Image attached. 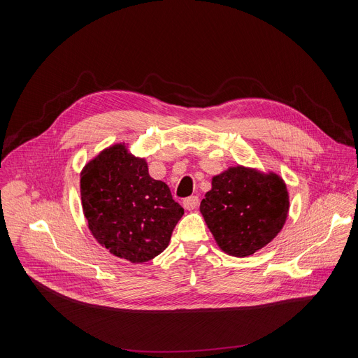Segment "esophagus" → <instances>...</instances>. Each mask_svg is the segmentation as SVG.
<instances>
[{
    "mask_svg": "<svg viewBox=\"0 0 358 358\" xmlns=\"http://www.w3.org/2000/svg\"><path fill=\"white\" fill-rule=\"evenodd\" d=\"M198 203H199L198 196L191 195V196H188V198H185V199L182 201V207H184L185 210H188V211H192V210H195V208L198 207Z\"/></svg>",
    "mask_w": 358,
    "mask_h": 358,
    "instance_id": "1",
    "label": "esophagus"
}]
</instances>
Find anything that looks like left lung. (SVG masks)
I'll list each match as a JSON object with an SVG mask.
<instances>
[{"mask_svg": "<svg viewBox=\"0 0 358 358\" xmlns=\"http://www.w3.org/2000/svg\"><path fill=\"white\" fill-rule=\"evenodd\" d=\"M199 211L217 245L245 258L266 246L283 228L289 213L285 181L269 171L236 166L213 177Z\"/></svg>", "mask_w": 358, "mask_h": 358, "instance_id": "1", "label": "left lung"}]
</instances>
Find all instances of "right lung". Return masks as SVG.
Returning a JSON list of instances; mask_svg holds the SVG:
<instances>
[{
	"label": "right lung",
	"mask_w": 358,
	"mask_h": 358,
	"mask_svg": "<svg viewBox=\"0 0 358 358\" xmlns=\"http://www.w3.org/2000/svg\"><path fill=\"white\" fill-rule=\"evenodd\" d=\"M80 198L94 239L117 258L143 264L160 255L184 214L166 182L124 143L92 159L80 173Z\"/></svg>",
	"instance_id": "right-lung-1"
}]
</instances>
